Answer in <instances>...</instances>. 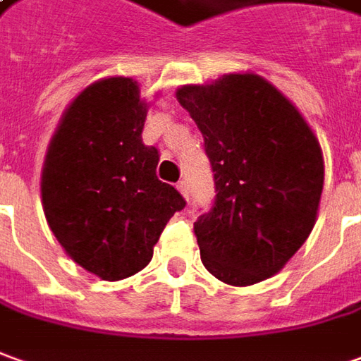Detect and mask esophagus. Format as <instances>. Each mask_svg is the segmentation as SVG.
Returning <instances> with one entry per match:
<instances>
[{"label": "esophagus", "instance_id": "esophagus-1", "mask_svg": "<svg viewBox=\"0 0 361 361\" xmlns=\"http://www.w3.org/2000/svg\"><path fill=\"white\" fill-rule=\"evenodd\" d=\"M178 190H180V193L185 200H190V183H188V181L181 180L180 183H178Z\"/></svg>", "mask_w": 361, "mask_h": 361}]
</instances>
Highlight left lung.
<instances>
[{
	"label": "left lung",
	"instance_id": "left-lung-1",
	"mask_svg": "<svg viewBox=\"0 0 361 361\" xmlns=\"http://www.w3.org/2000/svg\"><path fill=\"white\" fill-rule=\"evenodd\" d=\"M176 97L203 134L215 201L193 231L201 263L219 281L249 286L276 274L308 239L324 160L314 132L259 75H223Z\"/></svg>",
	"mask_w": 361,
	"mask_h": 361
}]
</instances>
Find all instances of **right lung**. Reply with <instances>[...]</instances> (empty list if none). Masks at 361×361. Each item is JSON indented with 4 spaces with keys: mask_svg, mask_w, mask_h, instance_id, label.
I'll use <instances>...</instances> for the list:
<instances>
[{
    "mask_svg": "<svg viewBox=\"0 0 361 361\" xmlns=\"http://www.w3.org/2000/svg\"><path fill=\"white\" fill-rule=\"evenodd\" d=\"M146 114L136 80L102 78L71 102L47 149V223L68 257L102 281L142 271L171 215L185 207L156 176L160 154L142 142Z\"/></svg>",
    "mask_w": 361,
    "mask_h": 361,
    "instance_id": "1",
    "label": "right lung"
}]
</instances>
